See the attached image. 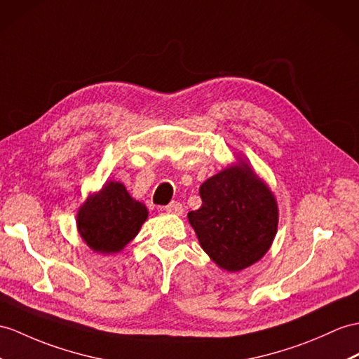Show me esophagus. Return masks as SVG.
Segmentation results:
<instances>
[{
	"label": "esophagus",
	"mask_w": 359,
	"mask_h": 359,
	"mask_svg": "<svg viewBox=\"0 0 359 359\" xmlns=\"http://www.w3.org/2000/svg\"><path fill=\"white\" fill-rule=\"evenodd\" d=\"M164 210L168 213H172V215H182V212H184V208H182V204L178 203V201H172V203L169 205H165Z\"/></svg>",
	"instance_id": "1"
}]
</instances>
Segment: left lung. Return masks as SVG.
<instances>
[{
	"mask_svg": "<svg viewBox=\"0 0 359 359\" xmlns=\"http://www.w3.org/2000/svg\"><path fill=\"white\" fill-rule=\"evenodd\" d=\"M199 195L203 204L187 217L210 259L236 273L264 257L277 233V204L248 164L208 178Z\"/></svg>",
	"mask_w": 359,
	"mask_h": 359,
	"instance_id": "obj_1",
	"label": "left lung"
}]
</instances>
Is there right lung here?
<instances>
[{"instance_id":"obj_1","label":"right lung","mask_w":359,"mask_h":359,"mask_svg":"<svg viewBox=\"0 0 359 359\" xmlns=\"http://www.w3.org/2000/svg\"><path fill=\"white\" fill-rule=\"evenodd\" d=\"M146 217L144 204L130 198L123 184L111 181L79 210L77 226L86 245L109 255L135 238Z\"/></svg>"}]
</instances>
